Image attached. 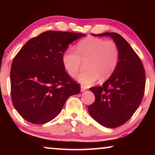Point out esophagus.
I'll return each instance as SVG.
<instances>
[{
    "mask_svg": "<svg viewBox=\"0 0 155 155\" xmlns=\"http://www.w3.org/2000/svg\"><path fill=\"white\" fill-rule=\"evenodd\" d=\"M85 90H86V87H84L83 85H81V91H85Z\"/></svg>",
    "mask_w": 155,
    "mask_h": 155,
    "instance_id": "esophagus-1",
    "label": "esophagus"
}]
</instances>
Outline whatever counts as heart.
Instances as JSON below:
<instances>
[{
	"label": "heart",
	"instance_id": "1",
	"mask_svg": "<svg viewBox=\"0 0 155 155\" xmlns=\"http://www.w3.org/2000/svg\"><path fill=\"white\" fill-rule=\"evenodd\" d=\"M76 52L69 48L62 54L61 61L65 71L74 77L85 63V70L76 78L83 85L88 86L98 79L106 80L116 69L120 59V49L114 41L96 38H87L80 41Z\"/></svg>",
	"mask_w": 155,
	"mask_h": 155
}]
</instances>
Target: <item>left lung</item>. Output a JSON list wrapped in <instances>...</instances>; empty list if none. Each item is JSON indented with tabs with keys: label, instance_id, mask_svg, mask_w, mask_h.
I'll use <instances>...</instances> for the list:
<instances>
[{
	"label": "left lung",
	"instance_id": "obj_1",
	"mask_svg": "<svg viewBox=\"0 0 155 155\" xmlns=\"http://www.w3.org/2000/svg\"><path fill=\"white\" fill-rule=\"evenodd\" d=\"M92 35L111 38L119 47L120 59L116 69L108 80L101 86L90 88L95 96V101L88 106V111L103 127L116 128L132 117L142 101L145 70L134 50L118 33Z\"/></svg>",
	"mask_w": 155,
	"mask_h": 155
}]
</instances>
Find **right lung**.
I'll use <instances>...</instances> for the list:
<instances>
[{
  "label": "right lung",
  "mask_w": 155,
  "mask_h": 155,
  "mask_svg": "<svg viewBox=\"0 0 155 155\" xmlns=\"http://www.w3.org/2000/svg\"><path fill=\"white\" fill-rule=\"evenodd\" d=\"M86 35L48 31L28 40L12 61V103L23 118L35 124L54 119L81 85L63 66L61 57L73 41Z\"/></svg>",
  "instance_id": "obj_1"
}]
</instances>
